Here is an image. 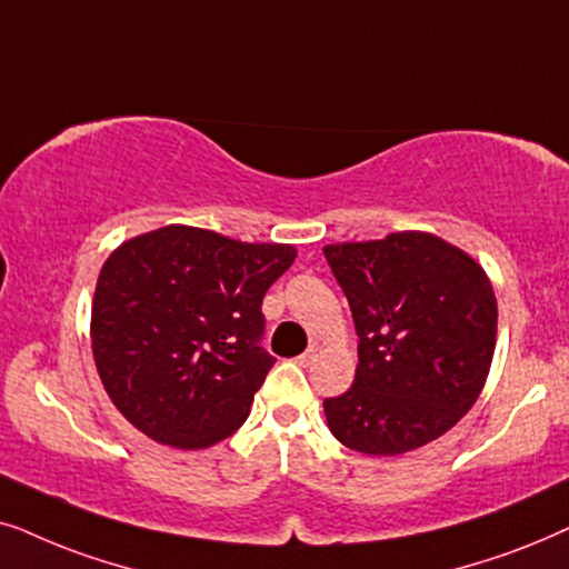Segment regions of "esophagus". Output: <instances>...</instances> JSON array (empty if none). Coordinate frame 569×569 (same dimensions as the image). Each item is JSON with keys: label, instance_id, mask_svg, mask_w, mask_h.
<instances>
[{"label": "esophagus", "instance_id": "1", "mask_svg": "<svg viewBox=\"0 0 569 569\" xmlns=\"http://www.w3.org/2000/svg\"><path fill=\"white\" fill-rule=\"evenodd\" d=\"M315 359H317V348L312 346V348H307V351H305V353H301L297 361L301 363V367H309V363H312Z\"/></svg>", "mask_w": 569, "mask_h": 569}]
</instances>
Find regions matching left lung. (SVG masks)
<instances>
[{
    "label": "left lung",
    "instance_id": "obj_1",
    "mask_svg": "<svg viewBox=\"0 0 569 569\" xmlns=\"http://www.w3.org/2000/svg\"><path fill=\"white\" fill-rule=\"evenodd\" d=\"M322 252L359 336L353 385L322 403L332 437L363 456H400L442 437L471 411L495 356L487 272L423 231Z\"/></svg>",
    "mask_w": 569,
    "mask_h": 569
}]
</instances>
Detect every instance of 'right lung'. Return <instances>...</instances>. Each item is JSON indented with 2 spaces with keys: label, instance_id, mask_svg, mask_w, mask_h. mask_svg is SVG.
Masks as SVG:
<instances>
[{
  "label": "right lung",
  "instance_id": "right-lung-1",
  "mask_svg": "<svg viewBox=\"0 0 569 569\" xmlns=\"http://www.w3.org/2000/svg\"><path fill=\"white\" fill-rule=\"evenodd\" d=\"M291 244H247L163 226L113 249L96 283L90 340L98 377L132 427L200 450L247 421L276 359L264 351V291Z\"/></svg>",
  "mask_w": 569,
  "mask_h": 569
}]
</instances>
